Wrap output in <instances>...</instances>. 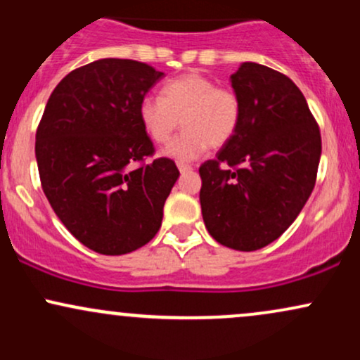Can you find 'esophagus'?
<instances>
[{"mask_svg": "<svg viewBox=\"0 0 360 360\" xmlns=\"http://www.w3.org/2000/svg\"><path fill=\"white\" fill-rule=\"evenodd\" d=\"M177 169H179L181 174H186V172H191L193 167L188 166V164H177Z\"/></svg>", "mask_w": 360, "mask_h": 360, "instance_id": "1", "label": "esophagus"}]
</instances>
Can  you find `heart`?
<instances>
[{"instance_id": "obj_1", "label": "heart", "mask_w": 360, "mask_h": 360, "mask_svg": "<svg viewBox=\"0 0 360 360\" xmlns=\"http://www.w3.org/2000/svg\"><path fill=\"white\" fill-rule=\"evenodd\" d=\"M139 118L152 142L164 146L179 125L183 134L164 150L179 162L198 159L208 147H221L233 137L240 122V100L229 88H217L210 77L188 72L167 81L160 98L147 96Z\"/></svg>"}]
</instances>
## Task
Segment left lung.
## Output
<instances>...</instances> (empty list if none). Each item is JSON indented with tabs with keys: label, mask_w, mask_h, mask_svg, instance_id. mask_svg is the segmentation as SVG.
Here are the masks:
<instances>
[{
	"label": "left lung",
	"mask_w": 360,
	"mask_h": 360,
	"mask_svg": "<svg viewBox=\"0 0 360 360\" xmlns=\"http://www.w3.org/2000/svg\"><path fill=\"white\" fill-rule=\"evenodd\" d=\"M230 82L240 100V122L217 159L200 167V203L214 240L250 252L279 238L303 210L315 188L321 137L288 76L243 62Z\"/></svg>",
	"instance_id": "1"
}]
</instances>
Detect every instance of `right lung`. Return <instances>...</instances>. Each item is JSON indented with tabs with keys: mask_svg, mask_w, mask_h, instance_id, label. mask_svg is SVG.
<instances>
[{
	"mask_svg": "<svg viewBox=\"0 0 360 360\" xmlns=\"http://www.w3.org/2000/svg\"><path fill=\"white\" fill-rule=\"evenodd\" d=\"M164 72L130 59H100L52 91L35 137L42 189L65 229L88 249L122 255L150 242L179 171L154 154L139 105Z\"/></svg>",
	"mask_w": 360,
	"mask_h": 360,
	"instance_id": "1",
	"label": "right lung"
}]
</instances>
